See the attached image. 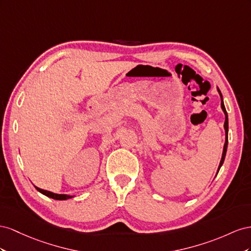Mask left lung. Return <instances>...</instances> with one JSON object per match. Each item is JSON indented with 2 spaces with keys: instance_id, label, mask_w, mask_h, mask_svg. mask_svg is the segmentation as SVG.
Masks as SVG:
<instances>
[{
  "instance_id": "obj_1",
  "label": "left lung",
  "mask_w": 251,
  "mask_h": 251,
  "mask_svg": "<svg viewBox=\"0 0 251 251\" xmlns=\"http://www.w3.org/2000/svg\"><path fill=\"white\" fill-rule=\"evenodd\" d=\"M218 91L220 94V97H221V107L222 109H223L224 113H225V123H224V128H225V133H226V138H225V144H224V149H223V153H222V159H221V162H220V165H219V168H218V173L219 170L221 168V166L223 165L224 163V160H225V155H226V151H227V145H228V116H227V111L225 109V106H224V102H223V97H222V94L220 89L218 88Z\"/></svg>"
}]
</instances>
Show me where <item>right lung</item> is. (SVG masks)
I'll return each instance as SVG.
<instances>
[{"instance_id":"right-lung-1","label":"right lung","mask_w":251,"mask_h":251,"mask_svg":"<svg viewBox=\"0 0 251 251\" xmlns=\"http://www.w3.org/2000/svg\"><path fill=\"white\" fill-rule=\"evenodd\" d=\"M35 188H37L38 191H40L41 193H43V195H45L46 197L48 198H51V199H54V200H68L70 198H74V196H68V195H58V193H53V192H50L48 190H44V189H41L39 187H37V186H34Z\"/></svg>"}]
</instances>
